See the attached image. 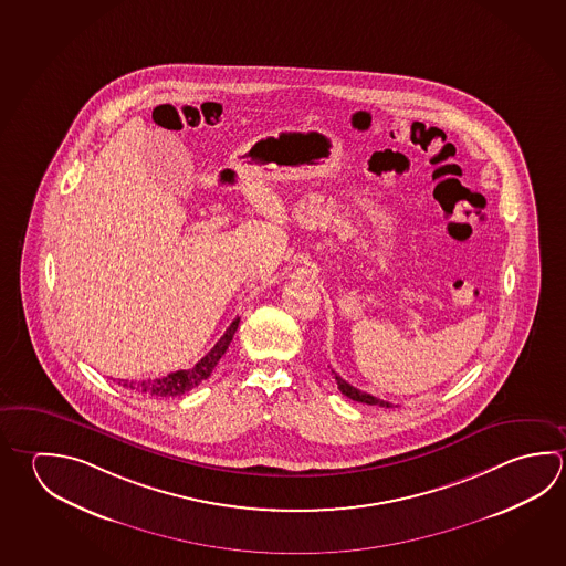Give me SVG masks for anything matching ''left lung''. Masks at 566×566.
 I'll use <instances>...</instances> for the list:
<instances>
[{
	"instance_id": "obj_1",
	"label": "left lung",
	"mask_w": 566,
	"mask_h": 566,
	"mask_svg": "<svg viewBox=\"0 0 566 566\" xmlns=\"http://www.w3.org/2000/svg\"><path fill=\"white\" fill-rule=\"evenodd\" d=\"M333 375H335V380H337V387H339V391L345 395V397H349L353 401L365 402V405H379V407H387V409H391L392 402L382 401V399H377V397H373L369 392L359 391V389H355L353 385H349L347 380L340 379L339 375L335 373V370H331Z\"/></svg>"
}]
</instances>
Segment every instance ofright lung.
Returning <instances> with one entry per match:
<instances>
[{
    "label": "right lung",
    "instance_id": "add662e5",
    "mask_svg": "<svg viewBox=\"0 0 566 566\" xmlns=\"http://www.w3.org/2000/svg\"><path fill=\"white\" fill-rule=\"evenodd\" d=\"M237 327H239V317L229 325L226 335L217 340L216 347L209 350L206 357L191 369L175 370V373H169V375L159 377V379L119 380V385H124L125 389L149 395V397H177V395L191 391L201 380H206L213 373L219 359L226 355L229 343L233 340Z\"/></svg>",
    "mask_w": 566,
    "mask_h": 566
}]
</instances>
